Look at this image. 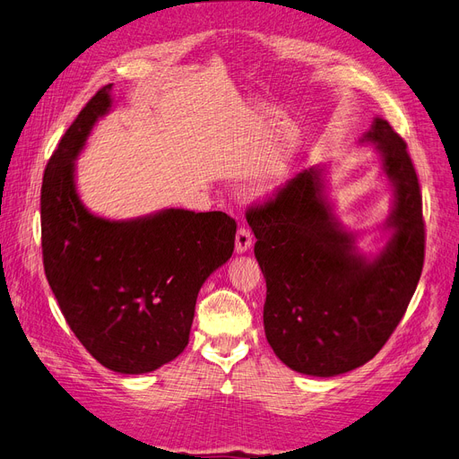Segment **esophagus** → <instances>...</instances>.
<instances>
[{
    "label": "esophagus",
    "mask_w": 459,
    "mask_h": 459,
    "mask_svg": "<svg viewBox=\"0 0 459 459\" xmlns=\"http://www.w3.org/2000/svg\"><path fill=\"white\" fill-rule=\"evenodd\" d=\"M251 247H253V233L247 228H239L238 235H235V251L241 255V253H247Z\"/></svg>",
    "instance_id": "esophagus-1"
}]
</instances>
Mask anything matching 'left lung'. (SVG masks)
Segmentation results:
<instances>
[{
    "mask_svg": "<svg viewBox=\"0 0 459 459\" xmlns=\"http://www.w3.org/2000/svg\"><path fill=\"white\" fill-rule=\"evenodd\" d=\"M359 143L375 145L394 193L383 224L391 238L379 255L359 253L356 233L333 214L324 166L247 212L268 289L266 339L287 368L314 377L369 362L400 324L423 270L421 191L404 140L375 117Z\"/></svg>",
    "mask_w": 459,
    "mask_h": 459,
    "instance_id": "8db88e82",
    "label": "left lung"
}]
</instances>
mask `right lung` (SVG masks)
Returning <instances> with one entry per match:
<instances>
[{"instance_id":"1","label":"right lung","mask_w":459,"mask_h":459,"mask_svg":"<svg viewBox=\"0 0 459 459\" xmlns=\"http://www.w3.org/2000/svg\"><path fill=\"white\" fill-rule=\"evenodd\" d=\"M113 84L80 110L41 184V253L49 287L78 341L107 369L155 371L184 352L206 277L231 258L226 212L164 208L132 220L90 212L74 160L113 107Z\"/></svg>"}]
</instances>
